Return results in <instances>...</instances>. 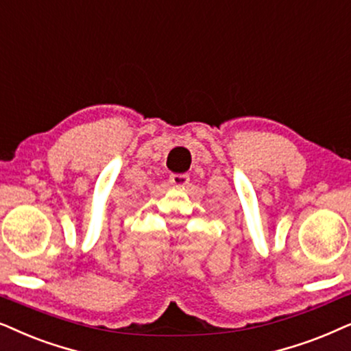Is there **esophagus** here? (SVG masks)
<instances>
[{
	"instance_id": "obj_1",
	"label": "esophagus",
	"mask_w": 351,
	"mask_h": 351,
	"mask_svg": "<svg viewBox=\"0 0 351 351\" xmlns=\"http://www.w3.org/2000/svg\"><path fill=\"white\" fill-rule=\"evenodd\" d=\"M189 180H190V177L186 174H172L169 177V182L174 186H185L186 184H189Z\"/></svg>"
}]
</instances>
